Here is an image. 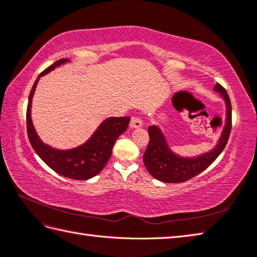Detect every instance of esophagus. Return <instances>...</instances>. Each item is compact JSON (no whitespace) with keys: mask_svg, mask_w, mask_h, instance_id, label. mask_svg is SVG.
I'll return each mask as SVG.
<instances>
[{"mask_svg":"<svg viewBox=\"0 0 257 257\" xmlns=\"http://www.w3.org/2000/svg\"><path fill=\"white\" fill-rule=\"evenodd\" d=\"M143 125V120L139 117H133L130 120V127L132 128H139Z\"/></svg>","mask_w":257,"mask_h":257,"instance_id":"obj_1","label":"esophagus"}]
</instances>
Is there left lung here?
I'll list each match as a JSON object with an SVG mask.
<instances>
[{"instance_id":"1","label":"left lung","mask_w":257,"mask_h":257,"mask_svg":"<svg viewBox=\"0 0 257 257\" xmlns=\"http://www.w3.org/2000/svg\"><path fill=\"white\" fill-rule=\"evenodd\" d=\"M215 91L220 93L226 102V123L217 146L207 154L195 158L179 157L169 149L165 136L158 127L149 125V143L144 154V164L154 178L164 183H184L199 175L212 165L223 152L232 130V104L226 90L217 83Z\"/></svg>"}]
</instances>
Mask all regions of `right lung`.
Masks as SVG:
<instances>
[{
    "instance_id": "add662e5",
    "label": "right lung",
    "mask_w": 257,
    "mask_h": 257,
    "mask_svg": "<svg viewBox=\"0 0 257 257\" xmlns=\"http://www.w3.org/2000/svg\"><path fill=\"white\" fill-rule=\"evenodd\" d=\"M60 59L40 73L29 95L27 109V132L34 152L55 173L67 178L87 180L98 175L107 165L112 153L113 145L120 135L124 133L130 122L129 117H112L105 119L87 143L70 150H58L40 140L31 120V103L35 87L40 77L49 73L55 67L68 62Z\"/></svg>"
}]
</instances>
